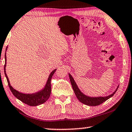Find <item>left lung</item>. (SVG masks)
<instances>
[{
    "instance_id": "1",
    "label": "left lung",
    "mask_w": 132,
    "mask_h": 132,
    "mask_svg": "<svg viewBox=\"0 0 132 132\" xmlns=\"http://www.w3.org/2000/svg\"><path fill=\"white\" fill-rule=\"evenodd\" d=\"M69 77H70V82L71 84V86H72V87L73 90H74V92L76 94V96L77 99L79 100V101L83 103L85 105H89V106H97L101 104L104 102L105 101H106L107 100L109 99V98H111V97L115 94V93H116V91H117L118 88L119 87H118L117 90L115 91V92L112 94L111 95H109V96H106V97H87L86 95H84L81 91H80V90L78 88V87L77 86L76 84L75 81L74 79L72 77V76L69 74Z\"/></svg>"
}]
</instances>
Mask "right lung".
<instances>
[{"mask_svg":"<svg viewBox=\"0 0 132 132\" xmlns=\"http://www.w3.org/2000/svg\"><path fill=\"white\" fill-rule=\"evenodd\" d=\"M4 56H5V64H4V74H5L6 79H7L9 87V88L10 89L11 91H12V93H13V94L14 95L15 97L17 98V99H19V100H20L21 101L24 102V103H25L26 104L30 106L39 105L43 104L45 102L47 101L48 98L50 97L51 93V79H52V76L53 74H54L55 71L56 70V69H55L54 70H53L52 72H51L50 76H49L47 83H46L44 90L39 91L38 93L33 94H25L19 93V91L14 90V89L10 86L9 80L7 75H6V70H5L6 63V53Z\"/></svg>","mask_w":132,"mask_h":132,"instance_id":"obj_1","label":"right lung"}]
</instances>
